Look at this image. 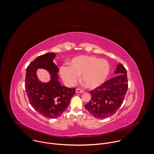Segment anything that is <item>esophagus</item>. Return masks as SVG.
Masks as SVG:
<instances>
[{"label": "esophagus", "mask_w": 154, "mask_h": 154, "mask_svg": "<svg viewBox=\"0 0 154 154\" xmlns=\"http://www.w3.org/2000/svg\"><path fill=\"white\" fill-rule=\"evenodd\" d=\"M76 93H84V91L81 89H79V88H76Z\"/></svg>", "instance_id": "1"}]
</instances>
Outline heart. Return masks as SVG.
<instances>
[{
    "mask_svg": "<svg viewBox=\"0 0 154 154\" xmlns=\"http://www.w3.org/2000/svg\"><path fill=\"white\" fill-rule=\"evenodd\" d=\"M109 69V64L106 60L94 56L82 55L73 58L69 67L61 66L60 74L69 85H73L81 75L82 82L87 87L93 89L105 82Z\"/></svg>",
    "mask_w": 154,
    "mask_h": 154,
    "instance_id": "b5f03b06",
    "label": "heart"
}]
</instances>
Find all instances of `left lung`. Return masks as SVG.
Masks as SVG:
<instances>
[{
  "label": "left lung",
  "mask_w": 154,
  "mask_h": 154,
  "mask_svg": "<svg viewBox=\"0 0 154 154\" xmlns=\"http://www.w3.org/2000/svg\"><path fill=\"white\" fill-rule=\"evenodd\" d=\"M115 73L119 75L90 91L91 98L85 107L96 118L104 119L112 116L123 102L128 88L127 72L119 63Z\"/></svg>",
  "instance_id": "left-lung-1"
}]
</instances>
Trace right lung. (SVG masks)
<instances>
[{
	"mask_svg": "<svg viewBox=\"0 0 154 154\" xmlns=\"http://www.w3.org/2000/svg\"><path fill=\"white\" fill-rule=\"evenodd\" d=\"M54 53L39 56L26 68L25 87L29 102L40 114L49 119L60 116L69 105L75 94V88H67L58 81V68L53 62ZM38 68L48 69L51 75L48 83H42L37 79L36 70Z\"/></svg>",
	"mask_w": 154,
	"mask_h": 154,
	"instance_id": "1",
	"label": "right lung"
}]
</instances>
